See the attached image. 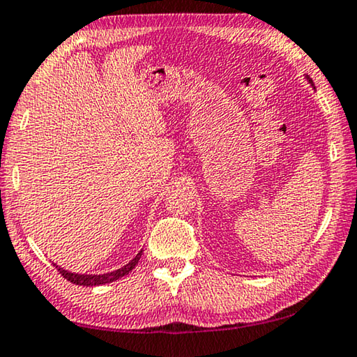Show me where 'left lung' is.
Listing matches in <instances>:
<instances>
[{"mask_svg": "<svg viewBox=\"0 0 357 357\" xmlns=\"http://www.w3.org/2000/svg\"><path fill=\"white\" fill-rule=\"evenodd\" d=\"M306 79H307V82H310V83H311V86H312V88H314V83H312V79H311L310 77H307V75H306Z\"/></svg>", "mask_w": 357, "mask_h": 357, "instance_id": "obj_1", "label": "left lung"}]
</instances>
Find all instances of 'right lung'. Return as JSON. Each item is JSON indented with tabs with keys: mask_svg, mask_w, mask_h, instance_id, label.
<instances>
[{
	"mask_svg": "<svg viewBox=\"0 0 357 357\" xmlns=\"http://www.w3.org/2000/svg\"><path fill=\"white\" fill-rule=\"evenodd\" d=\"M142 255V250L139 253L136 255L135 258L131 259L130 263L125 264L123 268L116 269V271H112V273L107 274H75V273H70V271H66L61 266H56V269L59 271V274L63 275V279H67L68 282H72V284L75 285H84V287H96V285H104V284H110V282H115L123 278V275L130 274L132 269H135V266L139 261Z\"/></svg>",
	"mask_w": 357,
	"mask_h": 357,
	"instance_id": "obj_1",
	"label": "right lung"
}]
</instances>
